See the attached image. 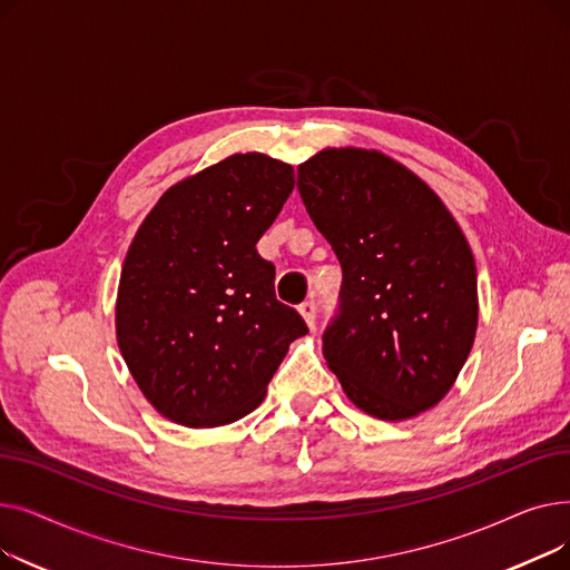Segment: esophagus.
<instances>
[{
    "instance_id": "1",
    "label": "esophagus",
    "mask_w": 570,
    "mask_h": 570,
    "mask_svg": "<svg viewBox=\"0 0 570 570\" xmlns=\"http://www.w3.org/2000/svg\"><path fill=\"white\" fill-rule=\"evenodd\" d=\"M301 314H303V318L307 321L309 327L316 325V301H314V297H309V301H305L301 305Z\"/></svg>"
}]
</instances>
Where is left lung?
<instances>
[{
	"mask_svg": "<svg viewBox=\"0 0 570 570\" xmlns=\"http://www.w3.org/2000/svg\"><path fill=\"white\" fill-rule=\"evenodd\" d=\"M297 191L342 265L323 355L348 400L381 421L432 409L455 383L478 325L475 263L439 196L372 149H323Z\"/></svg>",
	"mask_w": 570,
	"mask_h": 570,
	"instance_id": "left-lung-1",
	"label": "left lung"
}]
</instances>
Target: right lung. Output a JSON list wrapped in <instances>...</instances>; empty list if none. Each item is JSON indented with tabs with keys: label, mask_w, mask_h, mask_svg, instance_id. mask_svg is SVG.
Returning a JSON list of instances; mask_svg holds the SVG:
<instances>
[{
	"label": "right lung",
	"mask_w": 570,
	"mask_h": 570,
	"mask_svg": "<svg viewBox=\"0 0 570 570\" xmlns=\"http://www.w3.org/2000/svg\"><path fill=\"white\" fill-rule=\"evenodd\" d=\"M293 185L288 164L233 155L170 187L140 224L119 277L117 344L168 421H239L263 402L288 344L309 333L256 252Z\"/></svg>",
	"instance_id": "add662e5"
}]
</instances>
